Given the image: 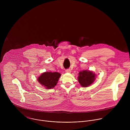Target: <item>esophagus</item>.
<instances>
[{
	"label": "esophagus",
	"mask_w": 130,
	"mask_h": 130,
	"mask_svg": "<svg viewBox=\"0 0 130 130\" xmlns=\"http://www.w3.org/2000/svg\"><path fill=\"white\" fill-rule=\"evenodd\" d=\"M66 73H71V70L70 69H67L66 70Z\"/></svg>",
	"instance_id": "esophagus-1"
}]
</instances>
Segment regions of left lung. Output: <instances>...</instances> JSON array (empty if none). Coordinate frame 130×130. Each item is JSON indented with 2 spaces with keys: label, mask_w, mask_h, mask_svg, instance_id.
<instances>
[{
  "label": "left lung",
  "mask_w": 130,
  "mask_h": 130,
  "mask_svg": "<svg viewBox=\"0 0 130 130\" xmlns=\"http://www.w3.org/2000/svg\"><path fill=\"white\" fill-rule=\"evenodd\" d=\"M96 74L92 71L84 70L78 73V82L83 87H88L92 85L95 79Z\"/></svg>",
  "instance_id": "left-lung-1"
}]
</instances>
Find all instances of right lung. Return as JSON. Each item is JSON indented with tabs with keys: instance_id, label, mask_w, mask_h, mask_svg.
<instances>
[{
	"instance_id": "obj_1",
	"label": "right lung",
	"mask_w": 130,
	"mask_h": 130,
	"mask_svg": "<svg viewBox=\"0 0 130 130\" xmlns=\"http://www.w3.org/2000/svg\"><path fill=\"white\" fill-rule=\"evenodd\" d=\"M60 76L61 74L57 72H46L37 77V81L45 89H51L56 85Z\"/></svg>"
}]
</instances>
